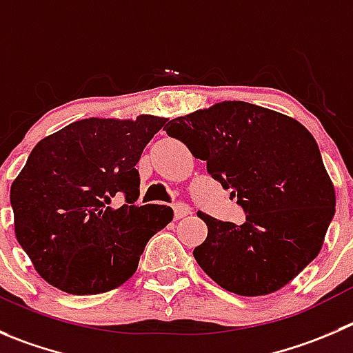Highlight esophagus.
I'll return each mask as SVG.
<instances>
[{
    "mask_svg": "<svg viewBox=\"0 0 353 353\" xmlns=\"http://www.w3.org/2000/svg\"><path fill=\"white\" fill-rule=\"evenodd\" d=\"M173 213H174V218H176V220H180V218L189 216V214L192 213V210H190V206H187V204L180 203V204H174Z\"/></svg>",
    "mask_w": 353,
    "mask_h": 353,
    "instance_id": "34e87169",
    "label": "esophagus"
}]
</instances>
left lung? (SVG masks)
<instances>
[{"instance_id":"1","label":"left lung","mask_w":353,"mask_h":353,"mask_svg":"<svg viewBox=\"0 0 353 353\" xmlns=\"http://www.w3.org/2000/svg\"><path fill=\"white\" fill-rule=\"evenodd\" d=\"M185 143L246 213L243 225L197 213L208 237L194 250L223 290L263 296L293 281L319 254L336 194L321 150L303 124L265 107L225 100L171 119Z\"/></svg>"}]
</instances>
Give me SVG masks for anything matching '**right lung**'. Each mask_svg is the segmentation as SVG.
I'll use <instances>...</instances> for the list:
<instances>
[{
	"instance_id": "1",
	"label": "right lung",
	"mask_w": 353,
	"mask_h": 353,
	"mask_svg": "<svg viewBox=\"0 0 353 353\" xmlns=\"http://www.w3.org/2000/svg\"><path fill=\"white\" fill-rule=\"evenodd\" d=\"M166 117H88L39 140L10 189L15 237L36 272L69 294H99L132 277L150 237L173 220L133 206L137 163ZM119 192L128 205L110 206Z\"/></svg>"
}]
</instances>
